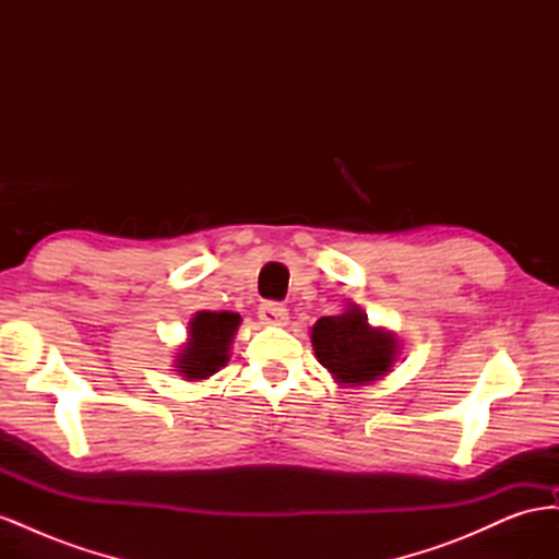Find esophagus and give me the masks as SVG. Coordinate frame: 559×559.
Here are the masks:
<instances>
[{"mask_svg": "<svg viewBox=\"0 0 559 559\" xmlns=\"http://www.w3.org/2000/svg\"><path fill=\"white\" fill-rule=\"evenodd\" d=\"M259 317L263 324H273V326H284L286 321H289V310H286L282 302L275 300H265L261 302L259 308Z\"/></svg>", "mask_w": 559, "mask_h": 559, "instance_id": "34e87169", "label": "esophagus"}]
</instances>
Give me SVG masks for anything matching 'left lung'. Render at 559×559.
Listing matches in <instances>:
<instances>
[{
  "label": "left lung",
  "mask_w": 559,
  "mask_h": 559,
  "mask_svg": "<svg viewBox=\"0 0 559 559\" xmlns=\"http://www.w3.org/2000/svg\"><path fill=\"white\" fill-rule=\"evenodd\" d=\"M312 347L319 364L341 384H368L392 370L399 341L392 331L368 324L357 306L343 314L321 317L312 326Z\"/></svg>",
  "instance_id": "1"
}]
</instances>
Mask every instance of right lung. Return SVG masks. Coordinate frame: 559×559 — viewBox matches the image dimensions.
Masks as SVG:
<instances>
[{
	"mask_svg": "<svg viewBox=\"0 0 559 559\" xmlns=\"http://www.w3.org/2000/svg\"><path fill=\"white\" fill-rule=\"evenodd\" d=\"M238 312L200 310L189 321V343L177 352V373L183 380H207L230 359V343L240 326Z\"/></svg>",
	"mask_w": 559,
	"mask_h": 559,
	"instance_id": "right-lung-1",
	"label": "right lung"
}]
</instances>
